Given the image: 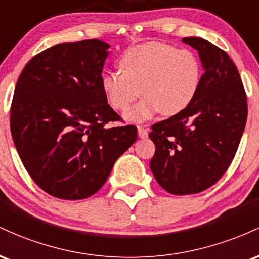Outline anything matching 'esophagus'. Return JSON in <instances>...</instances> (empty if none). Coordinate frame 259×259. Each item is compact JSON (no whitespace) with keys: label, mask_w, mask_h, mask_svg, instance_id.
Here are the masks:
<instances>
[{"label":"esophagus","mask_w":259,"mask_h":259,"mask_svg":"<svg viewBox=\"0 0 259 259\" xmlns=\"http://www.w3.org/2000/svg\"><path fill=\"white\" fill-rule=\"evenodd\" d=\"M138 133H139V136L141 139H145L148 136V130L142 125H138Z\"/></svg>","instance_id":"esophagus-1"}]
</instances>
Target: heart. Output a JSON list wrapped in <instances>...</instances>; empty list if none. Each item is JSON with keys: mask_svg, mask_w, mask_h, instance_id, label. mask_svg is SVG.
<instances>
[{"mask_svg": "<svg viewBox=\"0 0 259 259\" xmlns=\"http://www.w3.org/2000/svg\"><path fill=\"white\" fill-rule=\"evenodd\" d=\"M120 74L107 72L101 78L107 103L125 113L138 100H144L126 114L130 121H142L157 113L171 117L192 103L201 84L200 59L189 49L169 44L147 42L127 49L118 61Z\"/></svg>", "mask_w": 259, "mask_h": 259, "instance_id": "obj_1", "label": "heart"}]
</instances>
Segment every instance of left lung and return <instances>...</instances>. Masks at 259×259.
<instances>
[{"label": "left lung", "mask_w": 259, "mask_h": 259, "mask_svg": "<svg viewBox=\"0 0 259 259\" xmlns=\"http://www.w3.org/2000/svg\"><path fill=\"white\" fill-rule=\"evenodd\" d=\"M183 41L198 51L204 73L185 111L152 125L151 170L171 195L198 194L233 162L247 120V97L229 55L201 37Z\"/></svg>", "instance_id": "left-lung-1"}]
</instances>
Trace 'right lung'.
Listing matches in <instances>:
<instances>
[{
	"label": "right lung",
	"mask_w": 259,
	"mask_h": 259,
	"mask_svg": "<svg viewBox=\"0 0 259 259\" xmlns=\"http://www.w3.org/2000/svg\"><path fill=\"white\" fill-rule=\"evenodd\" d=\"M109 45L84 40L37 53L18 79L11 133L38 187L62 200L96 194L138 138L107 103L101 78Z\"/></svg>",
	"instance_id": "add662e5"
}]
</instances>
